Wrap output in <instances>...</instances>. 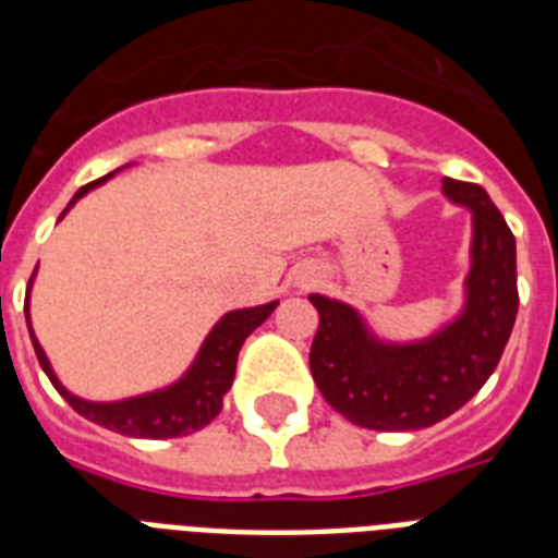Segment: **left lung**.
Returning a JSON list of instances; mask_svg holds the SVG:
<instances>
[{"instance_id": "left-lung-1", "label": "left lung", "mask_w": 558, "mask_h": 558, "mask_svg": "<svg viewBox=\"0 0 558 558\" xmlns=\"http://www.w3.org/2000/svg\"><path fill=\"white\" fill-rule=\"evenodd\" d=\"M442 193L472 210V269L463 313L440 332L411 344H385L353 306L310 295L318 332L310 371L341 416L373 432H416L463 408L501 362L510 341L519 287L515 236L489 193L442 179Z\"/></svg>"}]
</instances>
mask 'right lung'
Listing matches in <instances>:
<instances>
[{
    "label": "right lung",
    "instance_id": "add662e5",
    "mask_svg": "<svg viewBox=\"0 0 558 558\" xmlns=\"http://www.w3.org/2000/svg\"><path fill=\"white\" fill-rule=\"evenodd\" d=\"M112 177V173H109ZM104 179L92 182V185L81 187L74 193V199L69 202L72 208L74 202L81 199L83 193H89L92 187H98ZM65 208V210H69ZM63 210V214H65ZM278 306V301L263 306H252V310H234V313L222 315L217 327L208 332V339L202 344L199 356L191 365V371L165 390H153L144 397L121 399V402H89L69 393L54 376L51 365H48L46 353L39 348L37 336L28 332L34 341V353L39 359V367L46 371L60 397L77 411L81 416L92 420V423L104 425L109 432L124 434V437H144V440H168V437H185V434L199 432L222 411V397L231 388L236 371V353L243 348V341L260 327L271 315V310ZM25 318H28V304H25Z\"/></svg>",
    "mask_w": 558,
    "mask_h": 558
}]
</instances>
